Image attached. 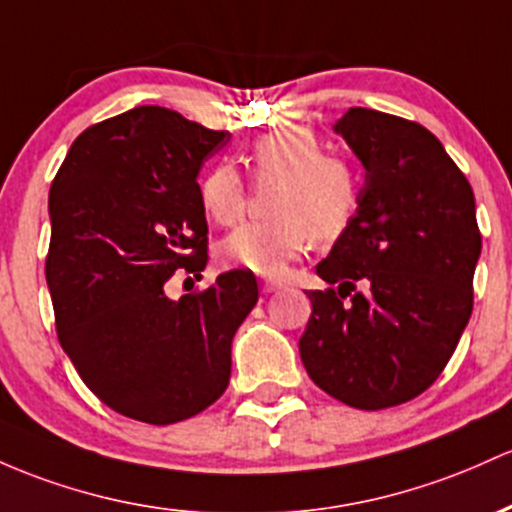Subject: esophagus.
Instances as JSON below:
<instances>
[{"instance_id": "esophagus-1", "label": "esophagus", "mask_w": 512, "mask_h": 512, "mask_svg": "<svg viewBox=\"0 0 512 512\" xmlns=\"http://www.w3.org/2000/svg\"><path fill=\"white\" fill-rule=\"evenodd\" d=\"M279 289H284V284L279 282V279H262V291H265V294H272V291Z\"/></svg>"}]
</instances>
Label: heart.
I'll use <instances>...</instances> for the list:
<instances>
[{
  "mask_svg": "<svg viewBox=\"0 0 512 512\" xmlns=\"http://www.w3.org/2000/svg\"><path fill=\"white\" fill-rule=\"evenodd\" d=\"M257 187H272L274 221L245 223L218 245L226 267L277 277L313 243H335L355 223L362 187L350 162L328 155L306 126L269 131L247 150ZM201 209L218 226H233L245 213L247 187L230 165H213L199 182Z\"/></svg>",
  "mask_w": 512,
  "mask_h": 512,
  "instance_id": "obj_1",
  "label": "heart"
}]
</instances>
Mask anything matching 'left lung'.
<instances>
[{
  "instance_id": "8db88e82",
  "label": "left lung",
  "mask_w": 512,
  "mask_h": 512,
  "mask_svg": "<svg viewBox=\"0 0 512 512\" xmlns=\"http://www.w3.org/2000/svg\"><path fill=\"white\" fill-rule=\"evenodd\" d=\"M362 160L359 213L306 291L299 340L313 384L362 411L401 406L435 384L471 308L481 230L469 179L425 126L374 109L335 123Z\"/></svg>"
}]
</instances>
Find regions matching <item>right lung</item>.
Here are the masks:
<instances>
[{
    "mask_svg": "<svg viewBox=\"0 0 512 512\" xmlns=\"http://www.w3.org/2000/svg\"><path fill=\"white\" fill-rule=\"evenodd\" d=\"M228 131L136 106L77 136L50 184L46 279L58 340L111 411L170 425L228 389L230 342L257 303L255 274H221L179 301L177 269L204 272L201 165Z\"/></svg>",
    "mask_w": 512,
    "mask_h": 512,
    "instance_id": "add662e5",
    "label": "right lung"
}]
</instances>
